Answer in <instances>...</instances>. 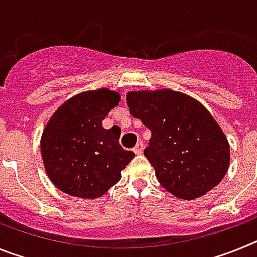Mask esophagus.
I'll list each match as a JSON object with an SVG mask.
<instances>
[{"mask_svg":"<svg viewBox=\"0 0 257 257\" xmlns=\"http://www.w3.org/2000/svg\"><path fill=\"white\" fill-rule=\"evenodd\" d=\"M143 151H144V143L139 142L138 144L135 145V148H134V153L135 154H142Z\"/></svg>","mask_w":257,"mask_h":257,"instance_id":"obj_1","label":"esophagus"}]
</instances>
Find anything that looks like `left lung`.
I'll return each mask as SVG.
<instances>
[{"instance_id":"8db88e82","label":"left lung","mask_w":257,"mask_h":257,"mask_svg":"<svg viewBox=\"0 0 257 257\" xmlns=\"http://www.w3.org/2000/svg\"><path fill=\"white\" fill-rule=\"evenodd\" d=\"M126 101L151 130L144 156L166 190L194 199L222 180L230 161L228 139L199 101L169 88L130 91Z\"/></svg>"}]
</instances>
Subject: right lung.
<instances>
[{
  "instance_id": "add662e5",
  "label": "right lung",
  "mask_w": 257,
  "mask_h": 257,
  "mask_svg": "<svg viewBox=\"0 0 257 257\" xmlns=\"http://www.w3.org/2000/svg\"><path fill=\"white\" fill-rule=\"evenodd\" d=\"M121 95L108 88L85 91L58 108L41 138V154L50 180L73 197L94 199L121 179L135 154L119 145V130L101 124Z\"/></svg>"
}]
</instances>
